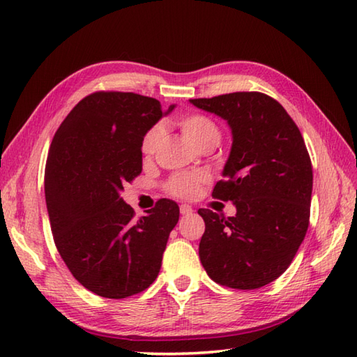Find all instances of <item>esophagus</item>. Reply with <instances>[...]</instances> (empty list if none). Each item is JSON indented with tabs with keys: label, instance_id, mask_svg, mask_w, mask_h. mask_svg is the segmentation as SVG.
Masks as SVG:
<instances>
[{
	"label": "esophagus",
	"instance_id": "esophagus-1",
	"mask_svg": "<svg viewBox=\"0 0 357 357\" xmlns=\"http://www.w3.org/2000/svg\"><path fill=\"white\" fill-rule=\"evenodd\" d=\"M179 210H181V215H184V216H188L193 213V208L190 206H187V204H183V206L179 207Z\"/></svg>",
	"mask_w": 357,
	"mask_h": 357
}]
</instances>
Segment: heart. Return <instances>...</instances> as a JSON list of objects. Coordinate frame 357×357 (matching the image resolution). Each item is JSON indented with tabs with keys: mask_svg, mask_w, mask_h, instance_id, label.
Segmentation results:
<instances>
[{
	"mask_svg": "<svg viewBox=\"0 0 357 357\" xmlns=\"http://www.w3.org/2000/svg\"><path fill=\"white\" fill-rule=\"evenodd\" d=\"M179 127L184 132L187 139L196 147L201 149L207 144H218L221 139V132L218 126L208 116L193 113V115H185L179 119ZM164 136V128L161 126H153L149 128L147 133L144 135L141 142V151L146 158L155 156L159 146H161ZM207 181V174L204 173H184L174 176L169 183L170 193L181 196V198H192L198 193L199 184Z\"/></svg>",
	"mask_w": 357,
	"mask_h": 357,
	"instance_id": "1",
	"label": "heart"
}]
</instances>
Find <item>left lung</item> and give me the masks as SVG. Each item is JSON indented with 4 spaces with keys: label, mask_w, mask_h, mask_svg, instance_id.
Returning <instances> with one entry per match:
<instances>
[{
    "label": "left lung",
    "mask_w": 357,
    "mask_h": 357,
    "mask_svg": "<svg viewBox=\"0 0 357 357\" xmlns=\"http://www.w3.org/2000/svg\"><path fill=\"white\" fill-rule=\"evenodd\" d=\"M227 121L231 149L224 181L213 196L231 201L236 215L208 208L199 259L215 282L255 290L278 279L305 238L313 170L304 138L285 109L259 92H234L190 100Z\"/></svg>",
    "instance_id": "1"
}]
</instances>
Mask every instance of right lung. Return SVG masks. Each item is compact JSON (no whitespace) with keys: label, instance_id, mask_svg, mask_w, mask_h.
<instances>
[{"label":"right lung","instance_id":"add662e5","mask_svg":"<svg viewBox=\"0 0 357 357\" xmlns=\"http://www.w3.org/2000/svg\"><path fill=\"white\" fill-rule=\"evenodd\" d=\"M174 107L162 112L155 98L96 92L53 136L44 173L53 239L75 279L102 298L146 290L161 270L178 204L161 199L135 219L121 192L142 170L144 135Z\"/></svg>","mask_w":357,"mask_h":357}]
</instances>
